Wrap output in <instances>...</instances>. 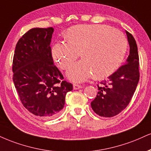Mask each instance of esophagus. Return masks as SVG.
I'll return each mask as SVG.
<instances>
[{
    "mask_svg": "<svg viewBox=\"0 0 151 151\" xmlns=\"http://www.w3.org/2000/svg\"><path fill=\"white\" fill-rule=\"evenodd\" d=\"M82 88V86H81V85H79V84H74L73 85V88L74 90H77V89H79V88Z\"/></svg>",
    "mask_w": 151,
    "mask_h": 151,
    "instance_id": "obj_1",
    "label": "esophagus"
}]
</instances>
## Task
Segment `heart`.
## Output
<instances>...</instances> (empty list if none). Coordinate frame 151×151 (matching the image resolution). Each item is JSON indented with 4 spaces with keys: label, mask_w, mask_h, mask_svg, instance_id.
Listing matches in <instances>:
<instances>
[{
    "label": "heart",
    "mask_w": 151,
    "mask_h": 151,
    "mask_svg": "<svg viewBox=\"0 0 151 151\" xmlns=\"http://www.w3.org/2000/svg\"><path fill=\"white\" fill-rule=\"evenodd\" d=\"M66 42L52 45L51 56L61 70H67L81 54L82 60L67 72L74 82H81L92 76L101 79L119 68L127 49L124 34L105 24H78L65 32Z\"/></svg>",
    "instance_id": "b5f03b06"
}]
</instances>
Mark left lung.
I'll return each instance as SVG.
<instances>
[{"mask_svg": "<svg viewBox=\"0 0 151 151\" xmlns=\"http://www.w3.org/2000/svg\"><path fill=\"white\" fill-rule=\"evenodd\" d=\"M129 55L126 63L98 85L99 92L91 105L93 110L101 117H111L118 115L127 106L139 81V59L137 42L126 31Z\"/></svg>", "mask_w": 151, "mask_h": 151, "instance_id": "left-lung-1", "label": "left lung"}]
</instances>
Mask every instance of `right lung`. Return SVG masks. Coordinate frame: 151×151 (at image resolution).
Segmentation results:
<instances>
[{
  "label": "right lung",
  "mask_w": 151,
  "mask_h": 151,
  "mask_svg": "<svg viewBox=\"0 0 151 151\" xmlns=\"http://www.w3.org/2000/svg\"><path fill=\"white\" fill-rule=\"evenodd\" d=\"M53 28H33L19 39L14 50L13 82L25 108L36 116L51 119L64 108L72 84L54 65L50 48Z\"/></svg>",
  "instance_id": "add662e5"
}]
</instances>
